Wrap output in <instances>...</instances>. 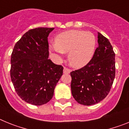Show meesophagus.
I'll return each mask as SVG.
<instances>
[{
	"label": "esophagus",
	"mask_w": 129,
	"mask_h": 129,
	"mask_svg": "<svg viewBox=\"0 0 129 129\" xmlns=\"http://www.w3.org/2000/svg\"><path fill=\"white\" fill-rule=\"evenodd\" d=\"M70 72H71V70H70L69 68H67V67H64V70H63L64 74H69Z\"/></svg>",
	"instance_id": "obj_1"
}]
</instances>
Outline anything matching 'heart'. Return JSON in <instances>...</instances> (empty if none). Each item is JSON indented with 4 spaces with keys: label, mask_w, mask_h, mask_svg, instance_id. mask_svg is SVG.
I'll use <instances>...</instances> for the list:
<instances>
[{
    "label": "heart",
    "mask_w": 129,
    "mask_h": 129,
    "mask_svg": "<svg viewBox=\"0 0 129 129\" xmlns=\"http://www.w3.org/2000/svg\"><path fill=\"white\" fill-rule=\"evenodd\" d=\"M96 43V37L93 33L73 29L59 34L55 38V43L50 45V50L57 54L69 52V63L79 68L85 67L91 61Z\"/></svg>",
    "instance_id": "1"
}]
</instances>
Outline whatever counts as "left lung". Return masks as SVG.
<instances>
[{"instance_id": "1", "label": "left lung", "mask_w": 129, "mask_h": 129, "mask_svg": "<svg viewBox=\"0 0 129 129\" xmlns=\"http://www.w3.org/2000/svg\"><path fill=\"white\" fill-rule=\"evenodd\" d=\"M99 46L94 56L83 68L70 72L71 90L77 103L96 104L108 95L116 73L115 53L109 39L98 32Z\"/></svg>"}]
</instances>
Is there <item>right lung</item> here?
I'll return each mask as SVG.
<instances>
[{"label":"right lung","instance_id":"obj_1","mask_svg":"<svg viewBox=\"0 0 129 129\" xmlns=\"http://www.w3.org/2000/svg\"><path fill=\"white\" fill-rule=\"evenodd\" d=\"M54 28H37L25 33L11 56V76L17 94L26 103L46 104L52 98L63 67L48 59V37Z\"/></svg>","mask_w":129,"mask_h":129}]
</instances>
